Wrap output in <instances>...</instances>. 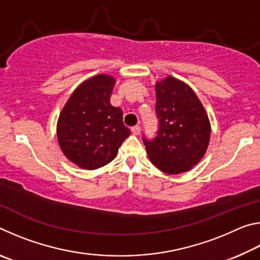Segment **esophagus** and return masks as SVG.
Returning <instances> with one entry per match:
<instances>
[{
	"instance_id": "esophagus-1",
	"label": "esophagus",
	"mask_w": 260,
	"mask_h": 260,
	"mask_svg": "<svg viewBox=\"0 0 260 260\" xmlns=\"http://www.w3.org/2000/svg\"><path fill=\"white\" fill-rule=\"evenodd\" d=\"M140 132H141V127L139 125L132 127V133H133L134 135H139Z\"/></svg>"
}]
</instances>
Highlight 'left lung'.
Listing matches in <instances>:
<instances>
[{
    "label": "left lung",
    "instance_id": "obj_1",
    "mask_svg": "<svg viewBox=\"0 0 260 260\" xmlns=\"http://www.w3.org/2000/svg\"><path fill=\"white\" fill-rule=\"evenodd\" d=\"M158 129L143 143L153 165L167 174L187 172L208 149L211 127L201 101L186 83L173 77L156 85Z\"/></svg>",
    "mask_w": 260,
    "mask_h": 260
}]
</instances>
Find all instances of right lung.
<instances>
[{"label": "right lung", "instance_id": "right-lung-1", "mask_svg": "<svg viewBox=\"0 0 260 260\" xmlns=\"http://www.w3.org/2000/svg\"><path fill=\"white\" fill-rule=\"evenodd\" d=\"M114 82L105 74L88 79L73 91L59 114V147L81 169L107 165L131 134L122 121V110L110 103Z\"/></svg>", "mask_w": 260, "mask_h": 260}]
</instances>
